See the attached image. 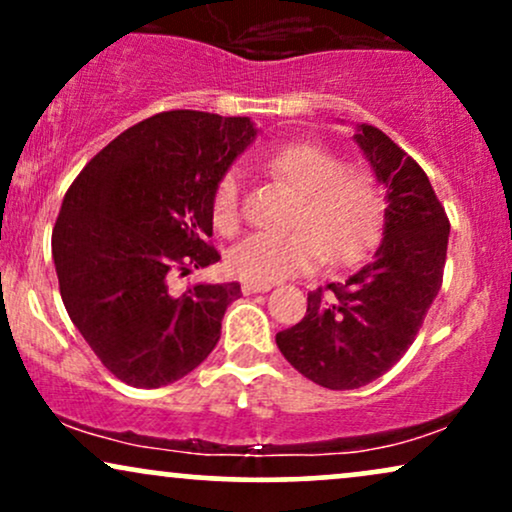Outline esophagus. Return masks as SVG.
<instances>
[{
	"label": "esophagus",
	"instance_id": "1",
	"mask_svg": "<svg viewBox=\"0 0 512 512\" xmlns=\"http://www.w3.org/2000/svg\"><path fill=\"white\" fill-rule=\"evenodd\" d=\"M240 289H243L245 296H250V293H264V291H269V289H272V286H269V284H260V281H243V286H240Z\"/></svg>",
	"mask_w": 512,
	"mask_h": 512
}]
</instances>
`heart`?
<instances>
[{
    "label": "heart",
    "mask_w": 512,
    "mask_h": 512,
    "mask_svg": "<svg viewBox=\"0 0 512 512\" xmlns=\"http://www.w3.org/2000/svg\"><path fill=\"white\" fill-rule=\"evenodd\" d=\"M264 170L296 195L286 233H252L226 255L228 272L243 281L305 274L322 260L356 264L378 243L385 202L363 168H346L342 156L313 142L286 144L264 158ZM216 231L233 236L240 226V175H223L211 204Z\"/></svg>",
    "instance_id": "b5f03b06"
}]
</instances>
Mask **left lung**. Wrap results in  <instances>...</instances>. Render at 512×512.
<instances>
[{
	"instance_id": "obj_1",
	"label": "left lung",
	"mask_w": 512,
	"mask_h": 512,
	"mask_svg": "<svg viewBox=\"0 0 512 512\" xmlns=\"http://www.w3.org/2000/svg\"><path fill=\"white\" fill-rule=\"evenodd\" d=\"M387 187L383 243L344 284L308 293L298 325L276 346L298 373L330 390H356L407 354L443 284L450 221L428 175L373 125L354 134Z\"/></svg>"
}]
</instances>
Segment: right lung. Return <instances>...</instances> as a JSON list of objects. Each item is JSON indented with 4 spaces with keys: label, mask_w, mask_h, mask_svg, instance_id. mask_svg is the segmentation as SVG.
<instances>
[{
    "label": "right lung",
    "mask_w": 512,
    "mask_h": 512,
    "mask_svg": "<svg viewBox=\"0 0 512 512\" xmlns=\"http://www.w3.org/2000/svg\"><path fill=\"white\" fill-rule=\"evenodd\" d=\"M255 137L248 117L158 113L98 151L64 195L52 231L64 308L122 383H175L219 342L240 284L173 293L168 281L221 260L207 243L211 204Z\"/></svg>",
    "instance_id": "add662e5"
}]
</instances>
